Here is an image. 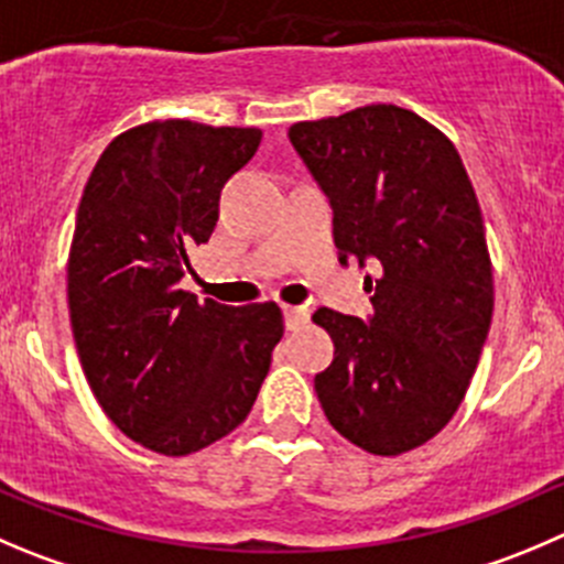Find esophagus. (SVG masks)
<instances>
[{
	"instance_id": "1",
	"label": "esophagus",
	"mask_w": 564,
	"mask_h": 564,
	"mask_svg": "<svg viewBox=\"0 0 564 564\" xmlns=\"http://www.w3.org/2000/svg\"><path fill=\"white\" fill-rule=\"evenodd\" d=\"M310 321V310L307 307H293V304H285V324L288 329H302L304 324Z\"/></svg>"
}]
</instances>
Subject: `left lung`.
Segmentation results:
<instances>
[{
    "instance_id": "obj_1",
    "label": "left lung",
    "mask_w": 564,
    "mask_h": 564,
    "mask_svg": "<svg viewBox=\"0 0 564 564\" xmlns=\"http://www.w3.org/2000/svg\"><path fill=\"white\" fill-rule=\"evenodd\" d=\"M288 135L329 196L340 262L379 265L371 318L315 310L335 343L315 393L362 452H412L463 404L490 329L479 198L454 143L404 107H357Z\"/></svg>"
}]
</instances>
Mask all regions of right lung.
I'll list each match as a JSON object with an SVG mask.
<instances>
[{
	"label": "right lung",
	"mask_w": 564,
	"mask_h": 564,
	"mask_svg": "<svg viewBox=\"0 0 564 564\" xmlns=\"http://www.w3.org/2000/svg\"><path fill=\"white\" fill-rule=\"evenodd\" d=\"M262 130L169 118L112 138L88 176L68 251V315L105 415L165 457L246 421L285 335L276 302L227 307L182 291L221 187Z\"/></svg>",
	"instance_id": "right-lung-1"
}]
</instances>
